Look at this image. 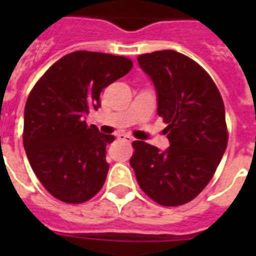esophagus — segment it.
Masks as SVG:
<instances>
[{"mask_svg": "<svg viewBox=\"0 0 256 256\" xmlns=\"http://www.w3.org/2000/svg\"><path fill=\"white\" fill-rule=\"evenodd\" d=\"M116 138H118L120 140H126V142H132V136H128V134H124V132L118 134V136H116Z\"/></svg>", "mask_w": 256, "mask_h": 256, "instance_id": "esophagus-1", "label": "esophagus"}]
</instances>
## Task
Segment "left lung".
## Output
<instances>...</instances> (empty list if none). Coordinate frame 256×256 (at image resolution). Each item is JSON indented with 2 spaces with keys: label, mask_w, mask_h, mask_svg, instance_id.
I'll use <instances>...</instances> for the list:
<instances>
[{
  "label": "left lung",
  "mask_w": 256,
  "mask_h": 256,
  "mask_svg": "<svg viewBox=\"0 0 256 256\" xmlns=\"http://www.w3.org/2000/svg\"><path fill=\"white\" fill-rule=\"evenodd\" d=\"M138 64L154 84L170 146L134 140L130 166L152 200L180 206L207 186L226 152L224 104L210 76L184 54L160 50L142 54Z\"/></svg>",
  "instance_id": "1"
}]
</instances>
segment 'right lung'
<instances>
[{
	"label": "right lung",
	"instance_id": "obj_1",
	"mask_svg": "<svg viewBox=\"0 0 256 256\" xmlns=\"http://www.w3.org/2000/svg\"><path fill=\"white\" fill-rule=\"evenodd\" d=\"M128 58L73 52L36 84L24 112V148L46 190L65 203H82L102 188L108 171L106 144L116 140L86 116L100 108L106 86L132 70Z\"/></svg>",
	"mask_w": 256,
	"mask_h": 256
}]
</instances>
